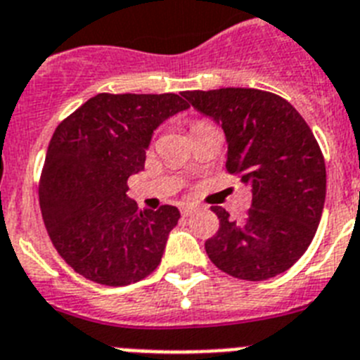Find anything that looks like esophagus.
<instances>
[{"mask_svg": "<svg viewBox=\"0 0 360 360\" xmlns=\"http://www.w3.org/2000/svg\"><path fill=\"white\" fill-rule=\"evenodd\" d=\"M195 210H198V208H195V206H193V205H188V202L181 206V214H183L184 217H188V215H192Z\"/></svg>", "mask_w": 360, "mask_h": 360, "instance_id": "34e87169", "label": "esophagus"}]
</instances>
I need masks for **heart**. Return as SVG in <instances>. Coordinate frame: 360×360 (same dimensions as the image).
<instances>
[{
  "label": "heart",
  "instance_id": "obj_1",
  "mask_svg": "<svg viewBox=\"0 0 360 360\" xmlns=\"http://www.w3.org/2000/svg\"><path fill=\"white\" fill-rule=\"evenodd\" d=\"M198 123H201V121H198ZM198 123H193V124H198Z\"/></svg>",
  "mask_w": 360,
  "mask_h": 360
}]
</instances>
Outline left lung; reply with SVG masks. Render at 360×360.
<instances>
[{"mask_svg": "<svg viewBox=\"0 0 360 360\" xmlns=\"http://www.w3.org/2000/svg\"><path fill=\"white\" fill-rule=\"evenodd\" d=\"M183 98L223 127L226 172L252 186V208L239 223L223 206L212 208L219 230L206 254L237 279L283 274L308 250L323 215L326 167L314 132L286 99L264 90H188Z\"/></svg>", "mask_w": 360, "mask_h": 360, "instance_id": "8db88e82", "label": "left lung"}]
</instances>
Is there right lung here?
<instances>
[{
    "label": "right lung",
    "instance_id": "1",
    "mask_svg": "<svg viewBox=\"0 0 360 360\" xmlns=\"http://www.w3.org/2000/svg\"><path fill=\"white\" fill-rule=\"evenodd\" d=\"M177 94H98L56 128L39 177V208L68 266L105 286L145 279L161 262L176 206L139 210L127 181L145 168L155 128L188 108Z\"/></svg>",
    "mask_w": 360,
    "mask_h": 360
}]
</instances>
